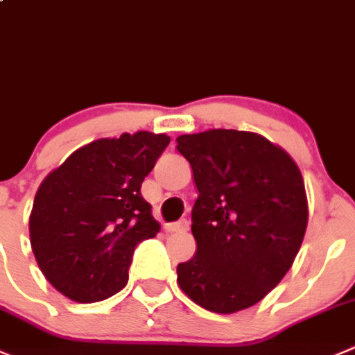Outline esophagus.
Listing matches in <instances>:
<instances>
[{
	"instance_id": "34e87169",
	"label": "esophagus",
	"mask_w": 355,
	"mask_h": 355,
	"mask_svg": "<svg viewBox=\"0 0 355 355\" xmlns=\"http://www.w3.org/2000/svg\"><path fill=\"white\" fill-rule=\"evenodd\" d=\"M166 230L168 232H185V230H189V222L187 220H178V222L166 225Z\"/></svg>"
}]
</instances>
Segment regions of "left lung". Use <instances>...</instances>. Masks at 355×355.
Here are the masks:
<instances>
[{"instance_id": "obj_1", "label": "left lung", "mask_w": 355, "mask_h": 355, "mask_svg": "<svg viewBox=\"0 0 355 355\" xmlns=\"http://www.w3.org/2000/svg\"><path fill=\"white\" fill-rule=\"evenodd\" d=\"M198 199V251L178 263L180 290L216 314L258 304L293 265L309 222L304 177L293 157L265 137L208 130L177 139Z\"/></svg>"}]
</instances>
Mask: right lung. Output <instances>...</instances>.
<instances>
[{"label":"right lung","instance_id":"right-lung-1","mask_svg":"<svg viewBox=\"0 0 355 355\" xmlns=\"http://www.w3.org/2000/svg\"><path fill=\"white\" fill-rule=\"evenodd\" d=\"M168 144L170 137L150 132L94 140L41 182L31 248L64 297L92 304L126 286L135 246L161 229L140 187Z\"/></svg>","mask_w":355,"mask_h":355}]
</instances>
